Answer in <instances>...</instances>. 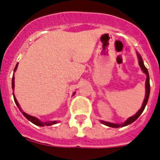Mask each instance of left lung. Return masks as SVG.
Here are the masks:
<instances>
[{"instance_id": "8db88e82", "label": "left lung", "mask_w": 160, "mask_h": 160, "mask_svg": "<svg viewBox=\"0 0 160 160\" xmlns=\"http://www.w3.org/2000/svg\"><path fill=\"white\" fill-rule=\"evenodd\" d=\"M138 55V58H139V64L140 65V67H141L142 70L144 71L147 75V79H146V84H145V88H146V94H145V98H144V103H143V105H142L141 109H139V111L137 112L136 114H134V116L130 117L129 119H127L126 121L124 122V124H113V123H109V122H105V121H101L102 122V124H105L107 126L109 127H113V128H119V127H123L125 126V125H128V124H131L134 121H135L139 117V115L142 114V112L144 111V108H145V105H146L147 102H148V100H149V92H150V85H149V72H148V70H147V68L144 66V62H143V59H142L141 55H139V54H137Z\"/></svg>"}]
</instances>
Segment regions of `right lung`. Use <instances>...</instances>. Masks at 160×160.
I'll use <instances>...</instances> for the list:
<instances>
[{"label":"right lung","instance_id":"obj_1","mask_svg":"<svg viewBox=\"0 0 160 160\" xmlns=\"http://www.w3.org/2000/svg\"><path fill=\"white\" fill-rule=\"evenodd\" d=\"M16 68H17V65H16V67H15V70H16ZM14 79H15V77H12V83H11V85H12V88L14 89V86H15V84H14ZM13 96H14V93H13ZM14 100H15V103L16 104V105H17V107L19 108V109L21 110V112L23 114V115L25 117H26V119H28V120H30L31 122H32L34 124H36V125H38V126H45V125H51V124H56L57 122L56 121H52V122H45V123H43V122L40 121L37 118H36V117L34 116H31V115H29V114H27L26 113H25V112H23L22 110L21 109V107H20V105H19L18 102H17V100H16V97L14 96Z\"/></svg>","mask_w":160,"mask_h":160}]
</instances>
